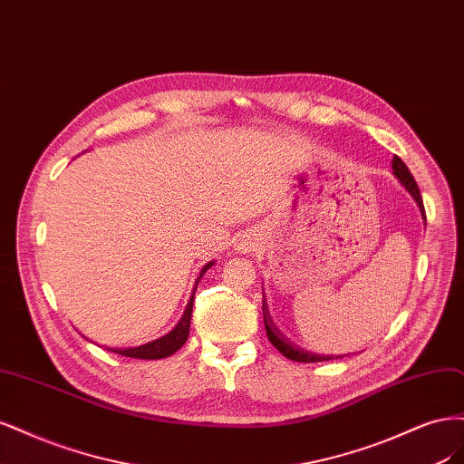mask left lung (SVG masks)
<instances>
[{
  "mask_svg": "<svg viewBox=\"0 0 464 464\" xmlns=\"http://www.w3.org/2000/svg\"><path fill=\"white\" fill-rule=\"evenodd\" d=\"M393 171H395L397 179L401 181V185L405 187V188L412 194V198L418 202V208H420L422 214H424V202H422V197H420V188H418V185H416V181H414V177L411 175L409 168L405 166V161H402L399 156L393 158ZM424 219H426V216H424ZM262 312H264V325H266L267 339H270L272 345H274L283 356L291 358V361H295V362H324V361H332L334 356L312 354V353H308V351H303V349H298L296 345H293V343H291L287 337H283L281 332L277 330L276 324H274L272 318H270V312H267L266 298L262 301Z\"/></svg>",
  "mask_w": 464,
  "mask_h": 464,
  "instance_id": "8db88e82",
  "label": "left lung"
}]
</instances>
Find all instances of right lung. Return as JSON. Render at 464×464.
<instances>
[{"label":"right lung","instance_id":"obj_1","mask_svg":"<svg viewBox=\"0 0 464 464\" xmlns=\"http://www.w3.org/2000/svg\"><path fill=\"white\" fill-rule=\"evenodd\" d=\"M214 262L206 264L202 267L200 272V277L202 274L208 270V267H212ZM198 277V279H200ZM198 283V281H197ZM194 291H197V287H194ZM192 298H194V293L190 296V301L187 304V310L183 314V318L179 320V324L173 327V330L163 335L152 343H146V345H140V347H134V349H111L113 353L117 354H123V356H130V358H144V361H156V358H166L173 353H177L179 349H181L185 345V341L188 337V330H190V314H192Z\"/></svg>","mask_w":464,"mask_h":464}]
</instances>
